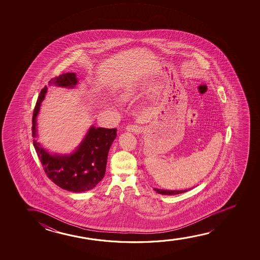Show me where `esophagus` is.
Instances as JSON below:
<instances>
[{"label": "esophagus", "instance_id": "esophagus-1", "mask_svg": "<svg viewBox=\"0 0 260 260\" xmlns=\"http://www.w3.org/2000/svg\"><path fill=\"white\" fill-rule=\"evenodd\" d=\"M126 131L128 132H134V133H138V132H141V128L139 127L138 125H128V126L126 127Z\"/></svg>", "mask_w": 260, "mask_h": 260}]
</instances>
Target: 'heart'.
I'll list each match as a JSON object with an SVG mask.
<instances>
[{"mask_svg": "<svg viewBox=\"0 0 260 260\" xmlns=\"http://www.w3.org/2000/svg\"><path fill=\"white\" fill-rule=\"evenodd\" d=\"M132 92H128V91H124V92H121L120 94V98L121 99H128V96H131Z\"/></svg>", "mask_w": 260, "mask_h": 260, "instance_id": "obj_1", "label": "heart"}]
</instances>
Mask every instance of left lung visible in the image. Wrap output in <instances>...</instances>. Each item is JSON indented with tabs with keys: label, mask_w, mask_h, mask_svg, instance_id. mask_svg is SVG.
I'll return each mask as SVG.
<instances>
[{
	"label": "left lung",
	"mask_w": 260,
	"mask_h": 260,
	"mask_svg": "<svg viewBox=\"0 0 260 260\" xmlns=\"http://www.w3.org/2000/svg\"><path fill=\"white\" fill-rule=\"evenodd\" d=\"M154 191L160 193V194H164V196H174V194H179L183 192H187L190 189H185V190H164V189L153 188Z\"/></svg>",
	"instance_id": "1"
}]
</instances>
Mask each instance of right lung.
<instances>
[{"mask_svg": "<svg viewBox=\"0 0 260 260\" xmlns=\"http://www.w3.org/2000/svg\"><path fill=\"white\" fill-rule=\"evenodd\" d=\"M78 83L75 73L63 74L50 80L40 93L32 114L34 146L43 169L51 181L64 190L82 192L89 191L100 183L106 173L107 155L116 138V128L89 127L85 137L71 153H50L37 138V115L49 87L74 89Z\"/></svg>", "mask_w": 260, "mask_h": 260, "instance_id": "1", "label": "right lung"}]
</instances>
